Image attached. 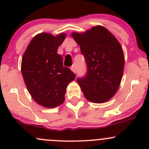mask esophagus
<instances>
[{"label": "esophagus", "instance_id": "1", "mask_svg": "<svg viewBox=\"0 0 149 149\" xmlns=\"http://www.w3.org/2000/svg\"><path fill=\"white\" fill-rule=\"evenodd\" d=\"M70 70H71L73 72V73H76V67H75V65H73V66H71V68H70Z\"/></svg>", "mask_w": 149, "mask_h": 149}]
</instances>
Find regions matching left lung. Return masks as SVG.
<instances>
[{
  "instance_id": "left-lung-1",
  "label": "left lung",
  "mask_w": 149,
  "mask_h": 149,
  "mask_svg": "<svg viewBox=\"0 0 149 149\" xmlns=\"http://www.w3.org/2000/svg\"><path fill=\"white\" fill-rule=\"evenodd\" d=\"M87 64V73L77 82L87 100L94 103L109 101L116 94L123 78L125 58L115 36L102 26L85 32H72Z\"/></svg>"
}]
</instances>
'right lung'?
Segmentation results:
<instances>
[{
    "label": "right lung",
    "instance_id": "add662e5",
    "mask_svg": "<svg viewBox=\"0 0 149 149\" xmlns=\"http://www.w3.org/2000/svg\"><path fill=\"white\" fill-rule=\"evenodd\" d=\"M65 33L54 36L40 33L32 38L22 60V76L28 91L38 104L54 108L65 101L66 88L76 78L63 64L58 49Z\"/></svg>",
    "mask_w": 149,
    "mask_h": 149
}]
</instances>
